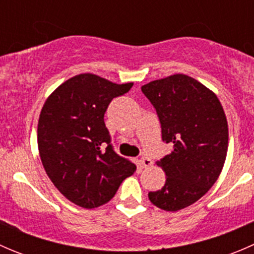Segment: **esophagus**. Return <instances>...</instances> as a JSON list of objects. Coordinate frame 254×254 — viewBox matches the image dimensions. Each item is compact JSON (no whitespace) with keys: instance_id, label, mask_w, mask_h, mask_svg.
I'll return each mask as SVG.
<instances>
[{"instance_id":"34e87169","label":"esophagus","mask_w":254,"mask_h":254,"mask_svg":"<svg viewBox=\"0 0 254 254\" xmlns=\"http://www.w3.org/2000/svg\"><path fill=\"white\" fill-rule=\"evenodd\" d=\"M139 165L141 166V167H148V166L152 165V161H151V158L146 157V156H141L139 160Z\"/></svg>"}]
</instances>
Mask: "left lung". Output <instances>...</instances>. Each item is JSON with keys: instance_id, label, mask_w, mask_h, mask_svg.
Listing matches in <instances>:
<instances>
[{"instance_id": "1", "label": "left lung", "mask_w": 254, "mask_h": 254, "mask_svg": "<svg viewBox=\"0 0 254 254\" xmlns=\"http://www.w3.org/2000/svg\"><path fill=\"white\" fill-rule=\"evenodd\" d=\"M155 107L162 140L173 143L157 161L166 173L162 189L150 191L153 205L178 211L191 205L219 178L229 146V127L219 98L193 77L177 73L141 87Z\"/></svg>"}]
</instances>
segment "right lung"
<instances>
[{
	"label": "right lung",
	"mask_w": 254,
	"mask_h": 254,
	"mask_svg": "<svg viewBox=\"0 0 254 254\" xmlns=\"http://www.w3.org/2000/svg\"><path fill=\"white\" fill-rule=\"evenodd\" d=\"M81 73L58 87L43 106L38 148L49 178L76 205L93 209L108 203L136 166L118 155L104 124L115 97L132 87Z\"/></svg>",
	"instance_id": "add662e5"
}]
</instances>
